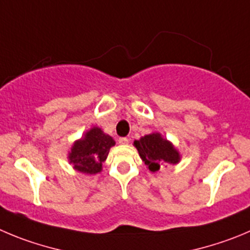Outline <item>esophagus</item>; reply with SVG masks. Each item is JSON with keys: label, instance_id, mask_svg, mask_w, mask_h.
Here are the masks:
<instances>
[{"label": "esophagus", "instance_id": "1", "mask_svg": "<svg viewBox=\"0 0 250 250\" xmlns=\"http://www.w3.org/2000/svg\"><path fill=\"white\" fill-rule=\"evenodd\" d=\"M128 138H125V137H122V138H120L118 139V143L120 144H128Z\"/></svg>", "mask_w": 250, "mask_h": 250}]
</instances>
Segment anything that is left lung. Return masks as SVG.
Returning <instances> with one entry per match:
<instances>
[{
  "mask_svg": "<svg viewBox=\"0 0 250 250\" xmlns=\"http://www.w3.org/2000/svg\"><path fill=\"white\" fill-rule=\"evenodd\" d=\"M134 146L138 150L142 160L151 172L159 171L164 164H178L180 153L171 143L162 137L160 133H151L134 141Z\"/></svg>",
  "mask_w": 250,
  "mask_h": 250,
  "instance_id": "8db88e82",
  "label": "left lung"
}]
</instances>
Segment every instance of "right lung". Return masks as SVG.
Instances as JSON below:
<instances>
[{
  "instance_id": "obj_1",
  "label": "right lung",
  "mask_w": 250,
  "mask_h": 250,
  "mask_svg": "<svg viewBox=\"0 0 250 250\" xmlns=\"http://www.w3.org/2000/svg\"><path fill=\"white\" fill-rule=\"evenodd\" d=\"M113 146L112 137L104 134L101 128L92 127L85 133L83 138L72 144L67 159L78 171L88 175L97 174L102 170V163Z\"/></svg>"
}]
</instances>
